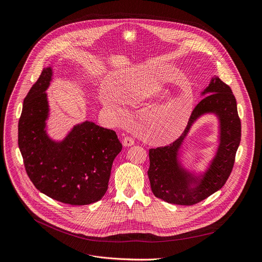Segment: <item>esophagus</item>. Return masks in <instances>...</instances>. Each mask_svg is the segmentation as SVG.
Wrapping results in <instances>:
<instances>
[{"instance_id":"34e87169","label":"esophagus","mask_w":262,"mask_h":262,"mask_svg":"<svg viewBox=\"0 0 262 262\" xmlns=\"http://www.w3.org/2000/svg\"><path fill=\"white\" fill-rule=\"evenodd\" d=\"M122 143H123V145L125 147H129V146H133L135 144V142H134V140L130 137H125L123 139V141H122Z\"/></svg>"}]
</instances>
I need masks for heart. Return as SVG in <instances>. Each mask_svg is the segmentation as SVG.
Instances as JSON below:
<instances>
[{"instance_id": "obj_1", "label": "heart", "mask_w": 262, "mask_h": 262, "mask_svg": "<svg viewBox=\"0 0 262 262\" xmlns=\"http://www.w3.org/2000/svg\"><path fill=\"white\" fill-rule=\"evenodd\" d=\"M166 90L160 85H133L125 92L124 98L129 102H141L161 97ZM100 100L105 108L113 113H121L122 105L118 98L108 92H102ZM192 98L169 96L148 116V124L160 142L166 143L178 138L185 129L192 111Z\"/></svg>"}]
</instances>
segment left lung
<instances>
[{
	"label": "left lung",
	"mask_w": 262,
	"mask_h": 262,
	"mask_svg": "<svg viewBox=\"0 0 262 262\" xmlns=\"http://www.w3.org/2000/svg\"><path fill=\"white\" fill-rule=\"evenodd\" d=\"M182 136L168 146L149 149L147 171L155 196L176 205L190 206L207 199L225 185L235 161L242 137L241 119L231 88L216 75L202 92ZM219 120V145L206 170L199 175L183 167L179 152L193 124L204 114Z\"/></svg>",
	"instance_id": "obj_1"
}]
</instances>
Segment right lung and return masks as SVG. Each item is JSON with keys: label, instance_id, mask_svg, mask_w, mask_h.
Returning a JSON list of instances; mask_svg holds the SVG:
<instances>
[{"label": "right lung", "instance_id": "right-lung-1", "mask_svg": "<svg viewBox=\"0 0 262 262\" xmlns=\"http://www.w3.org/2000/svg\"><path fill=\"white\" fill-rule=\"evenodd\" d=\"M52 76V67L43 68L24 99L18 148L26 172L37 190L55 201L73 206L96 203L106 192L122 144L114 130L88 120L62 140H53L47 133L50 108L46 93Z\"/></svg>", "mask_w": 262, "mask_h": 262}]
</instances>
